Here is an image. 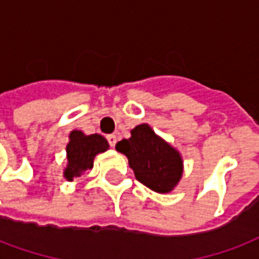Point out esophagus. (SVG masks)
<instances>
[{
	"mask_svg": "<svg viewBox=\"0 0 259 259\" xmlns=\"http://www.w3.org/2000/svg\"><path fill=\"white\" fill-rule=\"evenodd\" d=\"M107 140H108V143H110L111 147H115L116 141H118V137H116L115 135H110V136H107Z\"/></svg>",
	"mask_w": 259,
	"mask_h": 259,
	"instance_id": "esophagus-1",
	"label": "esophagus"
}]
</instances>
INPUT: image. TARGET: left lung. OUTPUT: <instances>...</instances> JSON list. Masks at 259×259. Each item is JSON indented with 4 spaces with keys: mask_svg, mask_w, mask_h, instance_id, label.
<instances>
[{
    "mask_svg": "<svg viewBox=\"0 0 259 259\" xmlns=\"http://www.w3.org/2000/svg\"><path fill=\"white\" fill-rule=\"evenodd\" d=\"M132 137L115 145L129 159L136 178L155 192L173 191L183 176V158L177 149L155 135L147 123L130 132Z\"/></svg>",
    "mask_w": 259,
    "mask_h": 259,
    "instance_id": "left-lung-1",
    "label": "left lung"
}]
</instances>
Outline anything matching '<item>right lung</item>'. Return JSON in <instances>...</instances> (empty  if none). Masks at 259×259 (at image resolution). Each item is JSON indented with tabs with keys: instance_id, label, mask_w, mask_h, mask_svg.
<instances>
[{
	"instance_id": "obj_1",
	"label": "right lung",
	"mask_w": 259,
	"mask_h": 259,
	"mask_svg": "<svg viewBox=\"0 0 259 259\" xmlns=\"http://www.w3.org/2000/svg\"><path fill=\"white\" fill-rule=\"evenodd\" d=\"M107 140L100 135L86 136L81 130H72L70 133V143L67 144V167L64 177L67 181L81 177L86 170L93 167V160L97 154L108 149Z\"/></svg>"
}]
</instances>
